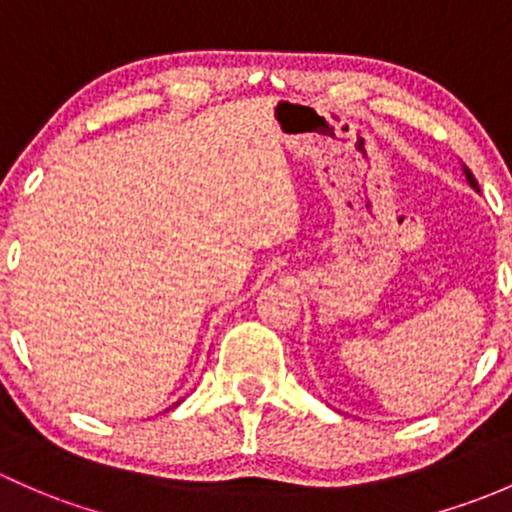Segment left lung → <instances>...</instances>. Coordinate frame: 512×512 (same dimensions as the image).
Segmentation results:
<instances>
[{
    "label": "left lung",
    "instance_id": "8db88e82",
    "mask_svg": "<svg viewBox=\"0 0 512 512\" xmlns=\"http://www.w3.org/2000/svg\"><path fill=\"white\" fill-rule=\"evenodd\" d=\"M463 175H466V182H468V187H471L473 192H481V189H478V182H476V177H473V172L468 170L466 165H463Z\"/></svg>",
    "mask_w": 512,
    "mask_h": 512
}]
</instances>
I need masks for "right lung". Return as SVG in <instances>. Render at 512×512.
<instances>
[{"label": "right lung", "instance_id": "obj_1", "mask_svg": "<svg viewBox=\"0 0 512 512\" xmlns=\"http://www.w3.org/2000/svg\"><path fill=\"white\" fill-rule=\"evenodd\" d=\"M177 404H179V402H177ZM177 404H175V407H177Z\"/></svg>", "mask_w": 512, "mask_h": 512}]
</instances>
